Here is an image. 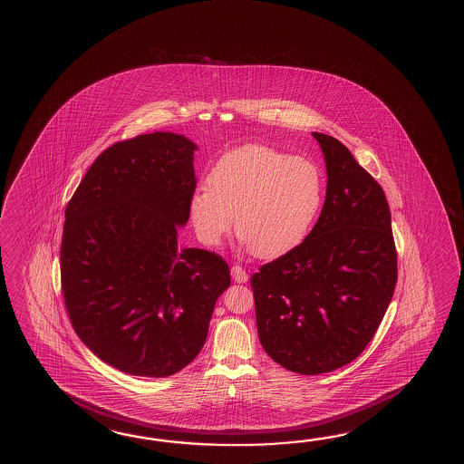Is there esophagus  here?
Masks as SVG:
<instances>
[{"mask_svg":"<svg viewBox=\"0 0 464 464\" xmlns=\"http://www.w3.org/2000/svg\"><path fill=\"white\" fill-rule=\"evenodd\" d=\"M231 276L235 279V283H247V279H249V275L245 271V267H241V266H233L231 267Z\"/></svg>","mask_w":464,"mask_h":464,"instance_id":"esophagus-1","label":"esophagus"}]
</instances>
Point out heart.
Segmentation results:
<instances>
[{
    "instance_id": "obj_1",
    "label": "heart",
    "mask_w": 464,
    "mask_h": 464,
    "mask_svg": "<svg viewBox=\"0 0 464 464\" xmlns=\"http://www.w3.org/2000/svg\"><path fill=\"white\" fill-rule=\"evenodd\" d=\"M197 189L188 211L199 241L217 246L233 227L257 257H277L303 241L324 198L321 171L303 157L266 145L227 151Z\"/></svg>"
}]
</instances>
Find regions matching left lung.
Listing matches in <instances>:
<instances>
[{
    "mask_svg": "<svg viewBox=\"0 0 464 464\" xmlns=\"http://www.w3.org/2000/svg\"><path fill=\"white\" fill-rule=\"evenodd\" d=\"M327 191L299 246L251 277L256 324L271 359L303 375L341 369L367 347L397 284L385 193L349 149L325 133Z\"/></svg>",
    "mask_w": 464,
    "mask_h": 464,
    "instance_id": "left-lung-1",
    "label": "left lung"
}]
</instances>
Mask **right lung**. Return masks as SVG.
<instances>
[{"label":"right lung","instance_id":"1","mask_svg":"<svg viewBox=\"0 0 464 464\" xmlns=\"http://www.w3.org/2000/svg\"><path fill=\"white\" fill-rule=\"evenodd\" d=\"M197 145L153 132L102 151L66 207L61 285L79 339L105 363L137 377H169L195 359L227 261L179 249L197 179Z\"/></svg>","mask_w":464,"mask_h":464}]
</instances>
